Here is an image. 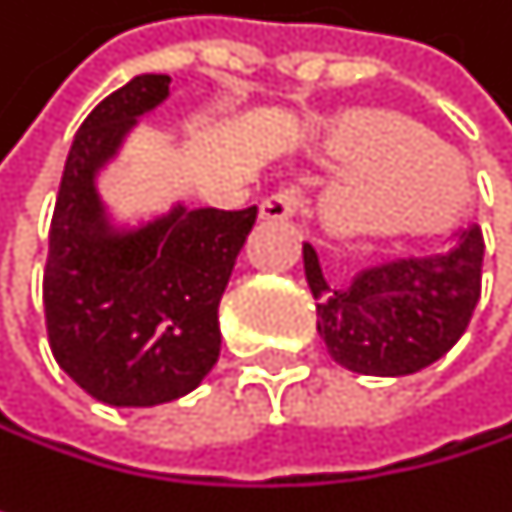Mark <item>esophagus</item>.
I'll list each match as a JSON object with an SVG mask.
<instances>
[{
	"instance_id": "esophagus-1",
	"label": "esophagus",
	"mask_w": 512,
	"mask_h": 512,
	"mask_svg": "<svg viewBox=\"0 0 512 512\" xmlns=\"http://www.w3.org/2000/svg\"><path fill=\"white\" fill-rule=\"evenodd\" d=\"M302 204V192L296 186H287V189H278L272 195H266L257 207V216L263 222H281V219H290Z\"/></svg>"
}]
</instances>
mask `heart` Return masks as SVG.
<instances>
[{
    "label": "heart",
    "instance_id": "1",
    "mask_svg": "<svg viewBox=\"0 0 512 512\" xmlns=\"http://www.w3.org/2000/svg\"><path fill=\"white\" fill-rule=\"evenodd\" d=\"M326 148L350 165L326 195V216L353 237L436 234L468 195L460 154L388 112L344 115Z\"/></svg>",
    "mask_w": 512,
    "mask_h": 512
}]
</instances>
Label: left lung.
Here are the masks:
<instances>
[{
    "instance_id": "obj_1",
    "label": "left lung",
    "mask_w": 512,
    "mask_h": 512,
    "mask_svg": "<svg viewBox=\"0 0 512 512\" xmlns=\"http://www.w3.org/2000/svg\"><path fill=\"white\" fill-rule=\"evenodd\" d=\"M302 260L329 356L364 376H409L468 329L480 299L483 234L471 225L448 252L367 266L344 287H329L311 243H302Z\"/></svg>"
}]
</instances>
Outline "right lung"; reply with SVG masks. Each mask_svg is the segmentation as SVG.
I'll use <instances>...</instances> for the list:
<instances>
[{
	"label": "right lung",
	"mask_w": 512,
	"mask_h": 512,
	"mask_svg": "<svg viewBox=\"0 0 512 512\" xmlns=\"http://www.w3.org/2000/svg\"><path fill=\"white\" fill-rule=\"evenodd\" d=\"M165 73L133 76L79 127L50 225L44 308L52 356L94 400L159 406L201 385L222 332L219 302L257 207L174 201L136 219L100 195L139 121L168 100Z\"/></svg>",
	"instance_id": "obj_1"
}]
</instances>
